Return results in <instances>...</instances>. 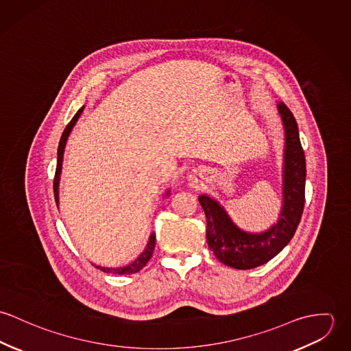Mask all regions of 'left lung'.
Segmentation results:
<instances>
[{
    "label": "left lung",
    "instance_id": "1",
    "mask_svg": "<svg viewBox=\"0 0 351 351\" xmlns=\"http://www.w3.org/2000/svg\"><path fill=\"white\" fill-rule=\"evenodd\" d=\"M277 108L285 131L284 204L277 223L263 232L251 234L241 230L215 199L206 195L199 197L206 216L208 246L221 263L234 269H254L274 258L293 238L304 210L306 169L299 127L284 102L277 104Z\"/></svg>",
    "mask_w": 351,
    "mask_h": 351
}]
</instances>
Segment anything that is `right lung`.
Returning a JSON list of instances; mask_svg holds the SVG:
<instances>
[{
  "label": "right lung",
  "instance_id": "right-lung-1",
  "mask_svg": "<svg viewBox=\"0 0 351 351\" xmlns=\"http://www.w3.org/2000/svg\"><path fill=\"white\" fill-rule=\"evenodd\" d=\"M84 108H80L78 112L74 114V117L71 119V121L67 124V127L64 128L62 136H60V142H59V146H58V160H56V170H55V177H53V196H55V202L56 205L59 204V180H60V171H62V160H63V152H64V147H66V142H67V138L73 130V127L75 125L77 120L80 119L81 113L84 112ZM165 196H169V191ZM155 249V234H151L150 239H149V243L146 246L145 251L130 265L124 266V267H102V266H96L97 269L102 270L104 273H113V274H134V273H138L139 270H142L146 263L150 261L151 256H152V252Z\"/></svg>",
  "mask_w": 351,
  "mask_h": 351
}]
</instances>
